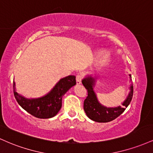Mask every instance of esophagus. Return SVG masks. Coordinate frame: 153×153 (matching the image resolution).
I'll return each instance as SVG.
<instances>
[{
    "instance_id": "obj_1",
    "label": "esophagus",
    "mask_w": 153,
    "mask_h": 153,
    "mask_svg": "<svg viewBox=\"0 0 153 153\" xmlns=\"http://www.w3.org/2000/svg\"><path fill=\"white\" fill-rule=\"evenodd\" d=\"M82 79V75L81 74H78V75H76V82H77V84H80V83H81Z\"/></svg>"
}]
</instances>
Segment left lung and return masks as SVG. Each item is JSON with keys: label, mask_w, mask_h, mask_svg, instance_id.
<instances>
[{"label": "left lung", "mask_w": 153, "mask_h": 153, "mask_svg": "<svg viewBox=\"0 0 153 153\" xmlns=\"http://www.w3.org/2000/svg\"><path fill=\"white\" fill-rule=\"evenodd\" d=\"M94 81V78L92 77L85 78L82 81L88 91V96L86 99L84 100L83 103L84 111L88 117L95 122L103 123L111 122L122 114L130 103L133 96V85L131 84L130 87L131 91L127 96V99L122 103L123 106H119L117 108H106L100 104L96 94H94L93 90Z\"/></svg>", "instance_id": "obj_1"}]
</instances>
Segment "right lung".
I'll return each mask as SVG.
<instances>
[{
    "instance_id": "1",
    "label": "right lung",
    "mask_w": 153,
    "mask_h": 153,
    "mask_svg": "<svg viewBox=\"0 0 153 153\" xmlns=\"http://www.w3.org/2000/svg\"><path fill=\"white\" fill-rule=\"evenodd\" d=\"M75 84V77L69 75L61 79L47 96L36 99H26L15 91L13 82V94L19 104L28 113L39 119H49L58 113L62 107V96Z\"/></svg>"
}]
</instances>
